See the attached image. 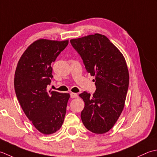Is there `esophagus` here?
Wrapping results in <instances>:
<instances>
[{
  "instance_id": "esophagus-1",
  "label": "esophagus",
  "mask_w": 157,
  "mask_h": 157,
  "mask_svg": "<svg viewBox=\"0 0 157 157\" xmlns=\"http://www.w3.org/2000/svg\"><path fill=\"white\" fill-rule=\"evenodd\" d=\"M78 97V95L76 94H75V93H71L70 94V98H76Z\"/></svg>"
}]
</instances>
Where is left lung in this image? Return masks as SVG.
Returning a JSON list of instances; mask_svg holds the SVG:
<instances>
[{
    "instance_id": "1",
    "label": "left lung",
    "mask_w": 157,
    "mask_h": 157,
    "mask_svg": "<svg viewBox=\"0 0 157 157\" xmlns=\"http://www.w3.org/2000/svg\"><path fill=\"white\" fill-rule=\"evenodd\" d=\"M87 72L95 78L93 95H79L85 102L82 122L90 132L102 134L116 123L123 110L129 87V71L123 54L104 35L94 34L70 40Z\"/></svg>"
}]
</instances>
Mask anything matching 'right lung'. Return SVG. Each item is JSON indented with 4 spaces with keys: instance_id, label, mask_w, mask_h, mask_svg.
I'll list each match as a JSON object with an SVG mask.
<instances>
[{
    "instance_id": "1",
    "label": "right lung",
    "mask_w": 157,
    "mask_h": 157,
    "mask_svg": "<svg viewBox=\"0 0 157 157\" xmlns=\"http://www.w3.org/2000/svg\"><path fill=\"white\" fill-rule=\"evenodd\" d=\"M68 40L39 39L22 54L16 68L14 87L22 110L40 133L52 134L62 127L69 94L47 91L53 78L52 63Z\"/></svg>"
}]
</instances>
